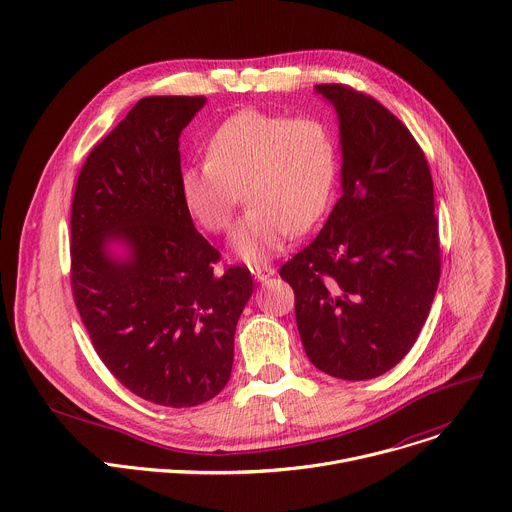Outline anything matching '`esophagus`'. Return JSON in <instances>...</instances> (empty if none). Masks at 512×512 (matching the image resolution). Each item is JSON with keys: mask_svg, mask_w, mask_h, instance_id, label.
<instances>
[{"mask_svg": "<svg viewBox=\"0 0 512 512\" xmlns=\"http://www.w3.org/2000/svg\"><path fill=\"white\" fill-rule=\"evenodd\" d=\"M250 272H252L256 282H266L268 278H272L276 274V270L272 266H264V264L262 266H252Z\"/></svg>", "mask_w": 512, "mask_h": 512, "instance_id": "esophagus-1", "label": "esophagus"}]
</instances>
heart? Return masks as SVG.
Here are the masks:
<instances>
[{"instance_id":"heart-1","label":"heart","mask_w":512,"mask_h":512,"mask_svg":"<svg viewBox=\"0 0 512 512\" xmlns=\"http://www.w3.org/2000/svg\"><path fill=\"white\" fill-rule=\"evenodd\" d=\"M338 148L326 124L244 110L210 138L206 160L182 168L178 186L190 216L208 232L230 226L238 188L248 210L230 234L232 254L262 264L292 230L312 226L332 200Z\"/></svg>"}]
</instances>
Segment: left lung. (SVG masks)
<instances>
[{
    "label": "left lung",
    "mask_w": 512,
    "mask_h": 512,
    "mask_svg": "<svg viewBox=\"0 0 512 512\" xmlns=\"http://www.w3.org/2000/svg\"><path fill=\"white\" fill-rule=\"evenodd\" d=\"M314 90L338 118L342 196L280 276L294 290L310 362L334 378L368 380L408 354L436 294L432 178L412 134L382 104L340 84Z\"/></svg>",
    "instance_id": "1"
}]
</instances>
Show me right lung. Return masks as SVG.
I'll use <instances>...</instances> for the list:
<instances>
[{"instance_id": "1", "label": "right lung", "mask_w": 512, "mask_h": 512, "mask_svg": "<svg viewBox=\"0 0 512 512\" xmlns=\"http://www.w3.org/2000/svg\"><path fill=\"white\" fill-rule=\"evenodd\" d=\"M204 96L142 98L90 152L72 204V290L108 370L170 408L222 392L250 270L220 254L180 196V136Z\"/></svg>"}]
</instances>
